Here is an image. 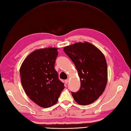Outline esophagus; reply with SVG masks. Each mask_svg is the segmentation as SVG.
Wrapping results in <instances>:
<instances>
[{"label": "esophagus", "mask_w": 131, "mask_h": 131, "mask_svg": "<svg viewBox=\"0 0 131 131\" xmlns=\"http://www.w3.org/2000/svg\"><path fill=\"white\" fill-rule=\"evenodd\" d=\"M68 81H69V79H67V80H65V82H66V84H67V83H68Z\"/></svg>", "instance_id": "obj_1"}]
</instances>
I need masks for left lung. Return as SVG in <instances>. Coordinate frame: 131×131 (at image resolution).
<instances>
[{
	"instance_id": "obj_1",
	"label": "left lung",
	"mask_w": 131,
	"mask_h": 131,
	"mask_svg": "<svg viewBox=\"0 0 131 131\" xmlns=\"http://www.w3.org/2000/svg\"><path fill=\"white\" fill-rule=\"evenodd\" d=\"M64 51L76 67L81 81L77 92H72L78 104L94 103L102 95L107 81V67L105 56L89 42H77L64 48Z\"/></svg>"
}]
</instances>
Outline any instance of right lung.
Listing matches in <instances>:
<instances>
[{"label":"right lung","mask_w":131,"mask_h":131,"mask_svg":"<svg viewBox=\"0 0 131 131\" xmlns=\"http://www.w3.org/2000/svg\"><path fill=\"white\" fill-rule=\"evenodd\" d=\"M58 49L48 48L32 52L20 68L21 83L26 95L42 107L56 104L64 89L54 68Z\"/></svg>","instance_id":"obj_1"}]
</instances>
